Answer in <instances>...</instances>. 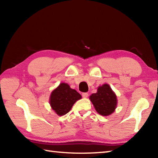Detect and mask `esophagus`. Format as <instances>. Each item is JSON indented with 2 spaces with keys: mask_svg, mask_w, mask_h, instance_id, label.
I'll return each instance as SVG.
<instances>
[{
  "mask_svg": "<svg viewBox=\"0 0 158 158\" xmlns=\"http://www.w3.org/2000/svg\"><path fill=\"white\" fill-rule=\"evenodd\" d=\"M82 96L83 97V98H87V97L88 96V93H87V92H83V93H82Z\"/></svg>",
  "mask_w": 158,
  "mask_h": 158,
  "instance_id": "esophagus-1",
  "label": "esophagus"
}]
</instances>
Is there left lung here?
I'll return each instance as SVG.
<instances>
[{
  "label": "left lung",
  "instance_id": "8db88e82",
  "mask_svg": "<svg viewBox=\"0 0 158 158\" xmlns=\"http://www.w3.org/2000/svg\"><path fill=\"white\" fill-rule=\"evenodd\" d=\"M95 109L100 115L107 116L115 110L117 106V97L108 84L100 86L98 91L89 96Z\"/></svg>",
  "mask_w": 158,
  "mask_h": 158
}]
</instances>
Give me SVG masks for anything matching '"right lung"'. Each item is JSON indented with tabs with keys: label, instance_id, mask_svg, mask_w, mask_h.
Instances as JSON below:
<instances>
[{
	"label": "right lung",
	"instance_id": "add662e5",
	"mask_svg": "<svg viewBox=\"0 0 158 158\" xmlns=\"http://www.w3.org/2000/svg\"><path fill=\"white\" fill-rule=\"evenodd\" d=\"M81 96L75 89H73L67 83L61 84L52 92L50 96V105L58 115H64L69 113L77 100Z\"/></svg>",
	"mask_w": 158,
	"mask_h": 158
}]
</instances>
